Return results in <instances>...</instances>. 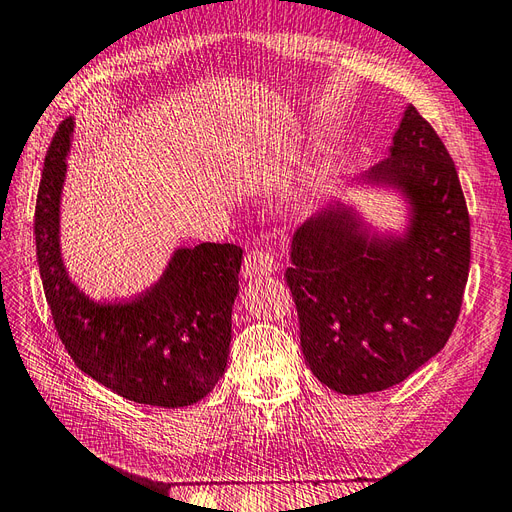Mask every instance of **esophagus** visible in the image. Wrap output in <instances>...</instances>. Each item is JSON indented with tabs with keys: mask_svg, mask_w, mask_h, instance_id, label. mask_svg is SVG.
<instances>
[{
	"mask_svg": "<svg viewBox=\"0 0 512 512\" xmlns=\"http://www.w3.org/2000/svg\"><path fill=\"white\" fill-rule=\"evenodd\" d=\"M277 271V262L267 252H250L243 260L241 275L243 280H260V277L273 275Z\"/></svg>",
	"mask_w": 512,
	"mask_h": 512,
	"instance_id": "esophagus-1",
	"label": "esophagus"
}]
</instances>
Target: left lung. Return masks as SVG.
Wrapping results in <instances>:
<instances>
[{
	"mask_svg": "<svg viewBox=\"0 0 512 512\" xmlns=\"http://www.w3.org/2000/svg\"><path fill=\"white\" fill-rule=\"evenodd\" d=\"M348 188L399 198L401 228L333 196L294 230L286 282L314 376L344 395L384 391L436 356L459 318L470 218L455 164L406 106L389 156Z\"/></svg>",
	"mask_w": 512,
	"mask_h": 512,
	"instance_id": "left-lung-1",
	"label": "left lung"
}]
</instances>
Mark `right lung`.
I'll list each match as a JSON object with an SVG mask.
<instances>
[{
  "mask_svg": "<svg viewBox=\"0 0 512 512\" xmlns=\"http://www.w3.org/2000/svg\"><path fill=\"white\" fill-rule=\"evenodd\" d=\"M74 128V117L59 126L36 200V254L55 329L79 369L119 397L192 406L224 376L243 250L230 243L175 247L158 280L132 299L89 297L61 254V194Z\"/></svg>",
  "mask_w": 512,
  "mask_h": 512,
  "instance_id": "obj_1",
  "label": "right lung"
}]
</instances>
